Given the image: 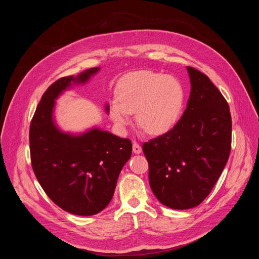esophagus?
I'll return each mask as SVG.
<instances>
[{"mask_svg":"<svg viewBox=\"0 0 259 259\" xmlns=\"http://www.w3.org/2000/svg\"><path fill=\"white\" fill-rule=\"evenodd\" d=\"M141 146L137 142H133V153L134 154H140L141 153Z\"/></svg>","mask_w":259,"mask_h":259,"instance_id":"esophagus-1","label":"esophagus"}]
</instances>
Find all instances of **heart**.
Instances as JSON below:
<instances>
[{
  "mask_svg": "<svg viewBox=\"0 0 259 259\" xmlns=\"http://www.w3.org/2000/svg\"><path fill=\"white\" fill-rule=\"evenodd\" d=\"M119 100L110 101L108 113L121 129L131 123L136 113L138 125L150 135L169 132L179 120L184 103V89L178 79L153 70H139L123 82Z\"/></svg>",
  "mask_w": 259,
  "mask_h": 259,
  "instance_id": "1",
  "label": "heart"
}]
</instances>
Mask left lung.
Listing matches in <instances>:
<instances>
[{"mask_svg":"<svg viewBox=\"0 0 259 259\" xmlns=\"http://www.w3.org/2000/svg\"><path fill=\"white\" fill-rule=\"evenodd\" d=\"M187 68L192 89L182 117L169 132L142 145L153 193L163 205L180 210L208 197L232 147L228 101L205 73Z\"/></svg>","mask_w":259,"mask_h":259,"instance_id":"obj_1","label":"left lung"}]
</instances>
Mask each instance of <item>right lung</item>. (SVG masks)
Instances as JSON below:
<instances>
[{
	"mask_svg": "<svg viewBox=\"0 0 259 259\" xmlns=\"http://www.w3.org/2000/svg\"><path fill=\"white\" fill-rule=\"evenodd\" d=\"M98 70L89 68L76 78L63 77L50 85L29 126L30 161L36 179L58 207L83 216L94 215L108 205L132 153L128 138L96 128L73 136L59 131L53 122L58 95L71 82L85 83Z\"/></svg>",
	"mask_w": 259,
	"mask_h": 259,
	"instance_id": "obj_1",
	"label": "right lung"
}]
</instances>
